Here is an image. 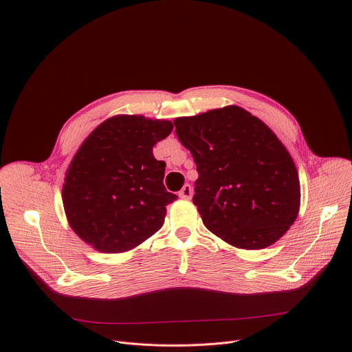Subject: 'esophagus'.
I'll return each mask as SVG.
<instances>
[{
  "instance_id": "1",
  "label": "esophagus",
  "mask_w": 352,
  "mask_h": 352,
  "mask_svg": "<svg viewBox=\"0 0 352 352\" xmlns=\"http://www.w3.org/2000/svg\"><path fill=\"white\" fill-rule=\"evenodd\" d=\"M192 193H193L192 186H190L189 184H185V185L182 186V189L179 190L178 196H179V197H182V199H190V197H192Z\"/></svg>"
}]
</instances>
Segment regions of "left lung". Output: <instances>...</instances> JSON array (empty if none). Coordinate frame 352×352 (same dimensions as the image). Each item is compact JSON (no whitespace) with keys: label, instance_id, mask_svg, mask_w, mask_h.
<instances>
[{"label":"left lung","instance_id":"left-lung-1","mask_svg":"<svg viewBox=\"0 0 352 352\" xmlns=\"http://www.w3.org/2000/svg\"><path fill=\"white\" fill-rule=\"evenodd\" d=\"M174 125L196 163L193 204L206 228L241 249L278 241L298 216L300 188L276 133L238 106L175 118Z\"/></svg>","mask_w":352,"mask_h":352}]
</instances>
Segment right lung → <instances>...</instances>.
I'll use <instances>...</instances> for the list:
<instances>
[{
	"label": "right lung",
	"mask_w": 352,
	"mask_h": 352,
	"mask_svg": "<svg viewBox=\"0 0 352 352\" xmlns=\"http://www.w3.org/2000/svg\"><path fill=\"white\" fill-rule=\"evenodd\" d=\"M173 128L167 120L116 116L83 140L63 185L67 220L82 241L121 254L163 227L177 195L163 184L166 163L155 159L153 146Z\"/></svg>",
	"instance_id": "obj_1"
}]
</instances>
